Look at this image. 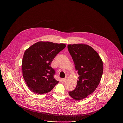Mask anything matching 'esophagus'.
<instances>
[{
    "label": "esophagus",
    "instance_id": "esophagus-1",
    "mask_svg": "<svg viewBox=\"0 0 123 123\" xmlns=\"http://www.w3.org/2000/svg\"><path fill=\"white\" fill-rule=\"evenodd\" d=\"M67 77H65V78H64L63 79V81L64 82H66V81H67Z\"/></svg>",
    "mask_w": 123,
    "mask_h": 123
}]
</instances>
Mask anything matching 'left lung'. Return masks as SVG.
I'll list each match as a JSON object with an SVG mask.
<instances>
[{
	"instance_id": "obj_1",
	"label": "left lung",
	"mask_w": 123,
	"mask_h": 123,
	"mask_svg": "<svg viewBox=\"0 0 123 123\" xmlns=\"http://www.w3.org/2000/svg\"><path fill=\"white\" fill-rule=\"evenodd\" d=\"M68 49L79 75L75 89L68 93L74 99L80 100L96 89L103 72V62L97 52L87 45L70 44Z\"/></svg>"
}]
</instances>
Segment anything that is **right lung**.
Returning a JSON list of instances; mask_svg holds the SVG:
<instances>
[{
	"instance_id": "1",
	"label": "right lung",
	"mask_w": 123,
	"mask_h": 123,
	"mask_svg": "<svg viewBox=\"0 0 123 123\" xmlns=\"http://www.w3.org/2000/svg\"><path fill=\"white\" fill-rule=\"evenodd\" d=\"M66 46L63 43L40 41L25 50L22 63V74L31 91L39 94L46 93L58 83L54 77L55 72L50 64Z\"/></svg>"
}]
</instances>
